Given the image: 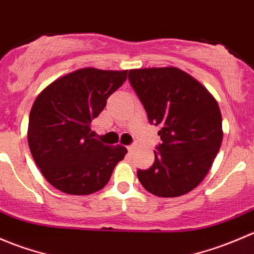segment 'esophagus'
I'll use <instances>...</instances> for the list:
<instances>
[{
  "label": "esophagus",
  "instance_id": "1",
  "mask_svg": "<svg viewBox=\"0 0 254 254\" xmlns=\"http://www.w3.org/2000/svg\"><path fill=\"white\" fill-rule=\"evenodd\" d=\"M135 149H137V145H135V144L128 146V151H129V153H133V151H134Z\"/></svg>",
  "mask_w": 254,
  "mask_h": 254
}]
</instances>
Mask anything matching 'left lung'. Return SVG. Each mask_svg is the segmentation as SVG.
Wrapping results in <instances>:
<instances>
[{
    "mask_svg": "<svg viewBox=\"0 0 254 254\" xmlns=\"http://www.w3.org/2000/svg\"><path fill=\"white\" fill-rule=\"evenodd\" d=\"M128 79L163 140L155 161L138 170L143 187L156 197L194 190L210 170L223 140V119L204 85L177 67L129 69Z\"/></svg>",
    "mask_w": 254,
    "mask_h": 254,
    "instance_id": "left-lung-1",
    "label": "left lung"
}]
</instances>
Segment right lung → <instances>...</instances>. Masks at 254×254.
Returning a JSON list of instances; mask_svg holds the SVG:
<instances>
[{
  "instance_id": "1",
  "label": "right lung",
  "mask_w": 254,
  "mask_h": 254,
  "mask_svg": "<svg viewBox=\"0 0 254 254\" xmlns=\"http://www.w3.org/2000/svg\"><path fill=\"white\" fill-rule=\"evenodd\" d=\"M128 70L80 68L57 78L33 104L28 144L50 185L67 194L87 195L104 188L119 161L122 145H106L91 135V120L127 79Z\"/></svg>"
}]
</instances>
